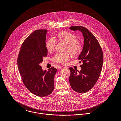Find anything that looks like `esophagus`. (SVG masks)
Listing matches in <instances>:
<instances>
[{
  "label": "esophagus",
  "mask_w": 121,
  "mask_h": 121,
  "mask_svg": "<svg viewBox=\"0 0 121 121\" xmlns=\"http://www.w3.org/2000/svg\"><path fill=\"white\" fill-rule=\"evenodd\" d=\"M64 68V67H63V66H59L58 67V69H63Z\"/></svg>",
  "instance_id": "esophagus-1"
}]
</instances>
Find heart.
<instances>
[{"label": "heart", "mask_w": 121, "mask_h": 121, "mask_svg": "<svg viewBox=\"0 0 121 121\" xmlns=\"http://www.w3.org/2000/svg\"><path fill=\"white\" fill-rule=\"evenodd\" d=\"M56 37L60 41L66 43L64 51L67 52L56 53L53 58L54 62L63 64L70 60L69 52L72 56H74L82 52V42L76 39V36L73 34L69 31H63L58 34L56 35ZM56 43V40L52 38H50L47 42L46 48L48 52H51L53 50Z\"/></svg>", "instance_id": "1"}]
</instances>
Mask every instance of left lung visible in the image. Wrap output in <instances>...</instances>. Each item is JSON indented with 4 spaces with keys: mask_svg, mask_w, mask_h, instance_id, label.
<instances>
[{
    "mask_svg": "<svg viewBox=\"0 0 121 121\" xmlns=\"http://www.w3.org/2000/svg\"><path fill=\"white\" fill-rule=\"evenodd\" d=\"M72 30L81 31L84 39L82 51L78 60L83 64L81 70L69 68L71 72L69 81L72 88L78 93H84L90 90L96 83L102 70L104 55L101 47L95 36L82 26H71Z\"/></svg>",
    "mask_w": 121,
    "mask_h": 121,
    "instance_id": "8db88e82",
    "label": "left lung"
}]
</instances>
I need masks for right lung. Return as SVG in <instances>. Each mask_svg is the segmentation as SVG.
Returning a JSON list of instances; mask_svg holds the SVG:
<instances>
[{
  "instance_id": "1",
  "label": "right lung",
  "mask_w": 121,
  "mask_h": 121,
  "mask_svg": "<svg viewBox=\"0 0 121 121\" xmlns=\"http://www.w3.org/2000/svg\"><path fill=\"white\" fill-rule=\"evenodd\" d=\"M47 30H35L23 42L17 57L18 69L23 82L33 94L44 97L54 89V77L57 69L54 67L43 71L39 63L47 57L46 45Z\"/></svg>"
}]
</instances>
